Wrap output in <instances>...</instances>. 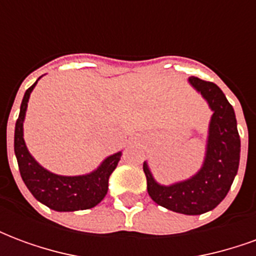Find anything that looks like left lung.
<instances>
[{
	"label": "left lung",
	"mask_w": 256,
	"mask_h": 256,
	"mask_svg": "<svg viewBox=\"0 0 256 256\" xmlns=\"http://www.w3.org/2000/svg\"><path fill=\"white\" fill-rule=\"evenodd\" d=\"M188 82L212 111L206 156L202 168L188 180L160 185L144 162L146 189L150 198L167 210L185 215H200L214 210L225 198L240 162V136L234 110L224 92L212 82L190 76Z\"/></svg>",
	"instance_id": "1"
}]
</instances>
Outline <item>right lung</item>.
<instances>
[{
    "mask_svg": "<svg viewBox=\"0 0 256 256\" xmlns=\"http://www.w3.org/2000/svg\"><path fill=\"white\" fill-rule=\"evenodd\" d=\"M36 82L26 90L20 106L19 118L14 126V155L18 159L22 180L38 202L54 211L93 208L106 198L108 192V180L112 172L116 168L122 152L108 156L94 172L84 176H58L44 168L31 156L23 137L27 102Z\"/></svg>",
    "mask_w": 256,
    "mask_h": 256,
    "instance_id": "1",
    "label": "right lung"
}]
</instances>
